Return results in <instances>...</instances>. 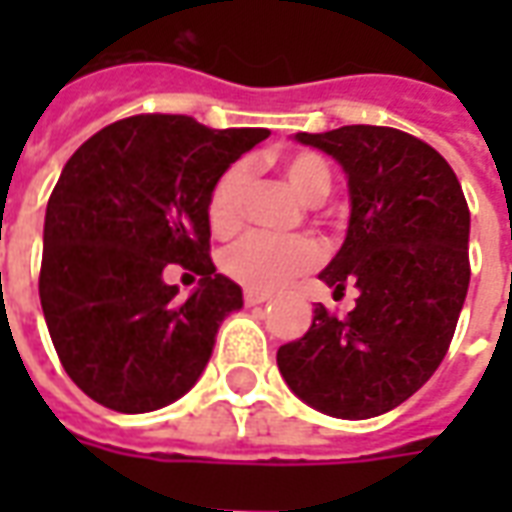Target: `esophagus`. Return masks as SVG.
<instances>
[{"instance_id":"34e87169","label":"esophagus","mask_w":512,"mask_h":512,"mask_svg":"<svg viewBox=\"0 0 512 512\" xmlns=\"http://www.w3.org/2000/svg\"><path fill=\"white\" fill-rule=\"evenodd\" d=\"M271 299V293H263V290H246L244 301L249 307H257V304H266Z\"/></svg>"}]
</instances>
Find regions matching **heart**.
<instances>
[{
    "instance_id": "1",
    "label": "heart",
    "mask_w": 512,
    "mask_h": 512,
    "mask_svg": "<svg viewBox=\"0 0 512 512\" xmlns=\"http://www.w3.org/2000/svg\"><path fill=\"white\" fill-rule=\"evenodd\" d=\"M279 169L288 186L304 202H318L332 186L329 164L315 153H290L279 161ZM246 167L233 164L213 183L208 197V222L219 235H230L241 224V200H244ZM321 257L318 244L307 235H268L249 233L222 252V268L227 277L241 282L249 290H274L288 279L310 271Z\"/></svg>"
}]
</instances>
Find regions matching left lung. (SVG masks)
<instances>
[{"instance_id":"1","label":"left lung","mask_w":512,"mask_h":512,"mask_svg":"<svg viewBox=\"0 0 512 512\" xmlns=\"http://www.w3.org/2000/svg\"><path fill=\"white\" fill-rule=\"evenodd\" d=\"M348 180V233L318 277L356 307L323 304L304 337L277 351L290 392L321 414L370 419L425 384L450 348L469 290V208L452 167L422 139L384 126L293 134Z\"/></svg>"}]
</instances>
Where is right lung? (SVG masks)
Listing matches in <instances>:
<instances>
[{"mask_svg":"<svg viewBox=\"0 0 512 512\" xmlns=\"http://www.w3.org/2000/svg\"><path fill=\"white\" fill-rule=\"evenodd\" d=\"M266 136L136 115L68 158L46 205L40 307L65 373L95 403L145 414L197 384L222 321L244 307L208 257V197ZM169 262L201 277L186 300L163 282Z\"/></svg>","mask_w":512,"mask_h":512,"instance_id":"right-lung-1","label":"right lung"}]
</instances>
